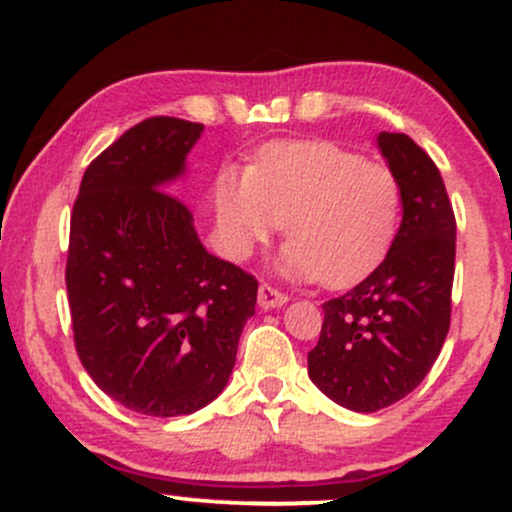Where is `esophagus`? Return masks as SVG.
Masks as SVG:
<instances>
[{"label": "esophagus", "instance_id": "esophagus-1", "mask_svg": "<svg viewBox=\"0 0 512 512\" xmlns=\"http://www.w3.org/2000/svg\"><path fill=\"white\" fill-rule=\"evenodd\" d=\"M257 303L260 308L269 310V308H281L284 303H289V293L274 289L272 284H260V293H257Z\"/></svg>", "mask_w": 512, "mask_h": 512}]
</instances>
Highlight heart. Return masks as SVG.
I'll list each match as a JSON object with an SVG mask.
<instances>
[{
  "label": "heart",
  "mask_w": 512,
  "mask_h": 512,
  "mask_svg": "<svg viewBox=\"0 0 512 512\" xmlns=\"http://www.w3.org/2000/svg\"><path fill=\"white\" fill-rule=\"evenodd\" d=\"M214 207L233 260H245L284 223L286 272L349 286L378 269L395 245L402 187L390 168L344 146L276 142L248 170H221Z\"/></svg>",
  "instance_id": "b5f03b06"
}]
</instances>
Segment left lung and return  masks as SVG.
I'll use <instances>...</instances> for the list:
<instances>
[{
    "instance_id": "obj_1",
    "label": "left lung",
    "mask_w": 512,
    "mask_h": 512,
    "mask_svg": "<svg viewBox=\"0 0 512 512\" xmlns=\"http://www.w3.org/2000/svg\"><path fill=\"white\" fill-rule=\"evenodd\" d=\"M378 146L402 187L395 245L361 284L322 305L310 380L354 411L407 397L431 370L450 330L455 211L436 163L414 139L383 132Z\"/></svg>"
}]
</instances>
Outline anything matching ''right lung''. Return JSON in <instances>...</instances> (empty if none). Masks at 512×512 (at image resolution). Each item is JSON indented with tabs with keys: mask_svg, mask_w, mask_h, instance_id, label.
<instances>
[{
	"mask_svg": "<svg viewBox=\"0 0 512 512\" xmlns=\"http://www.w3.org/2000/svg\"><path fill=\"white\" fill-rule=\"evenodd\" d=\"M204 125L146 117L91 161L69 226L74 346L105 395L146 416L219 397L255 315L257 279L209 255L192 211L163 187Z\"/></svg>",
	"mask_w": 512,
	"mask_h": 512,
	"instance_id": "obj_1",
	"label": "right lung"
}]
</instances>
